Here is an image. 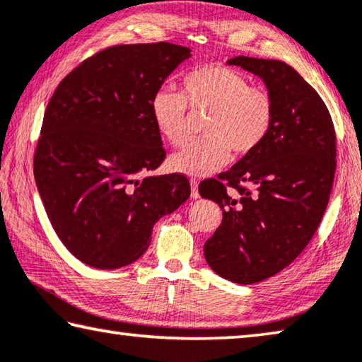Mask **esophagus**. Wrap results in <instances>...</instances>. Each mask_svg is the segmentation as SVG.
Masks as SVG:
<instances>
[{"instance_id": "esophagus-1", "label": "esophagus", "mask_w": 362, "mask_h": 362, "mask_svg": "<svg viewBox=\"0 0 362 362\" xmlns=\"http://www.w3.org/2000/svg\"><path fill=\"white\" fill-rule=\"evenodd\" d=\"M190 185H192V198H193V199H198V198H199L198 180H197V179H190Z\"/></svg>"}]
</instances>
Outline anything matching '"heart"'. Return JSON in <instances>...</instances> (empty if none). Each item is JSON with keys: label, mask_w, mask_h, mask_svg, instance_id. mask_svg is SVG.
<instances>
[{"label": "heart", "mask_w": 362, "mask_h": 362, "mask_svg": "<svg viewBox=\"0 0 362 362\" xmlns=\"http://www.w3.org/2000/svg\"><path fill=\"white\" fill-rule=\"evenodd\" d=\"M183 91L159 88L151 98V114L159 134L170 145L187 140V101L193 109L209 111L206 139L192 141L172 154L170 168L180 174L204 177L227 164L230 151L248 154L266 139L274 120V101L266 90L251 87L233 69L209 64L188 72Z\"/></svg>", "instance_id": "b5f03b06"}]
</instances>
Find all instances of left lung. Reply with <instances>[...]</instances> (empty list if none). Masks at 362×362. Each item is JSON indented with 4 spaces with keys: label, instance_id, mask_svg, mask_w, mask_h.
I'll use <instances>...</instances> for the list:
<instances>
[{
    "label": "left lung",
    "instance_id": "1",
    "mask_svg": "<svg viewBox=\"0 0 362 362\" xmlns=\"http://www.w3.org/2000/svg\"><path fill=\"white\" fill-rule=\"evenodd\" d=\"M227 62L261 77L274 101L261 145L219 180L199 183V194L222 209V223L204 243L206 261L221 277L250 285L282 271L311 242L334 185L337 139L322 98L293 67L248 56Z\"/></svg>",
    "mask_w": 362,
    "mask_h": 362
}]
</instances>
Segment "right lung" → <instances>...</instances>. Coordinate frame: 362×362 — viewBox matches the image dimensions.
I'll use <instances>...</instances> for the list:
<instances>
[{"label":"right lung","mask_w":362,"mask_h":362,"mask_svg":"<svg viewBox=\"0 0 362 362\" xmlns=\"http://www.w3.org/2000/svg\"><path fill=\"white\" fill-rule=\"evenodd\" d=\"M190 51L168 42L106 48L51 96L33 175L56 235L90 267L135 262L154 223L190 197L185 175H150L165 159L151 98Z\"/></svg>","instance_id":"1"}]
</instances>
